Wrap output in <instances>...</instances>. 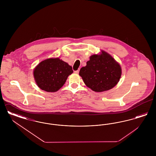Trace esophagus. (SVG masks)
<instances>
[{
  "mask_svg": "<svg viewBox=\"0 0 156 156\" xmlns=\"http://www.w3.org/2000/svg\"><path fill=\"white\" fill-rule=\"evenodd\" d=\"M74 73H75V74H78V73H79V70H77V71H75Z\"/></svg>",
  "mask_w": 156,
  "mask_h": 156,
  "instance_id": "34e87169",
  "label": "esophagus"
}]
</instances>
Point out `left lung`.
Returning <instances> with one entry per match:
<instances>
[{
  "instance_id": "1",
  "label": "left lung",
  "mask_w": 156,
  "mask_h": 156,
  "mask_svg": "<svg viewBox=\"0 0 156 156\" xmlns=\"http://www.w3.org/2000/svg\"><path fill=\"white\" fill-rule=\"evenodd\" d=\"M79 75L85 84L97 92L108 90L115 87L122 75V68L114 58L104 50L93 54L82 67Z\"/></svg>"
}]
</instances>
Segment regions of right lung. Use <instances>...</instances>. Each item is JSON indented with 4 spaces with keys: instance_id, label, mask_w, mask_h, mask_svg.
I'll list each match as a JSON object with an SVG mask.
<instances>
[{
    "instance_id": "1",
    "label": "right lung",
    "mask_w": 156,
    "mask_h": 156,
    "mask_svg": "<svg viewBox=\"0 0 156 156\" xmlns=\"http://www.w3.org/2000/svg\"><path fill=\"white\" fill-rule=\"evenodd\" d=\"M73 68L59 58H50L40 62L33 71L37 86L48 92L58 90L68 76L73 74Z\"/></svg>"
}]
</instances>
